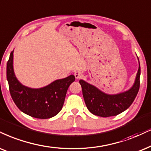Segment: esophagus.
I'll return each instance as SVG.
<instances>
[{
  "instance_id": "esophagus-1",
  "label": "esophagus",
  "mask_w": 151,
  "mask_h": 151,
  "mask_svg": "<svg viewBox=\"0 0 151 151\" xmlns=\"http://www.w3.org/2000/svg\"><path fill=\"white\" fill-rule=\"evenodd\" d=\"M74 77H75L76 79H79L80 78H81L83 77V74H82V72H79V71H76L74 72Z\"/></svg>"
}]
</instances>
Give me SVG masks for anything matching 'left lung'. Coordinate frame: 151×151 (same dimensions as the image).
<instances>
[{
    "instance_id": "left-lung-1",
    "label": "left lung",
    "mask_w": 151,
    "mask_h": 151,
    "mask_svg": "<svg viewBox=\"0 0 151 151\" xmlns=\"http://www.w3.org/2000/svg\"><path fill=\"white\" fill-rule=\"evenodd\" d=\"M140 74L139 61V69L134 84L129 90L118 94H107L95 86L82 79L80 80L83 97L88 109L94 115L101 117L116 116L123 112L130 106L138 93L140 86Z\"/></svg>"
}]
</instances>
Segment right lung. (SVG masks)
I'll list each match as a JSON object with an SVG mask.
<instances>
[{"instance_id": "add662e5", "label": "right lung", "mask_w": 151, "mask_h": 151, "mask_svg": "<svg viewBox=\"0 0 151 151\" xmlns=\"http://www.w3.org/2000/svg\"><path fill=\"white\" fill-rule=\"evenodd\" d=\"M13 53L7 63V79L10 95L17 107L27 115L47 119L57 115L63 106L68 88L74 81V75L57 79L40 88H32L20 83L13 68Z\"/></svg>"}]
</instances>
